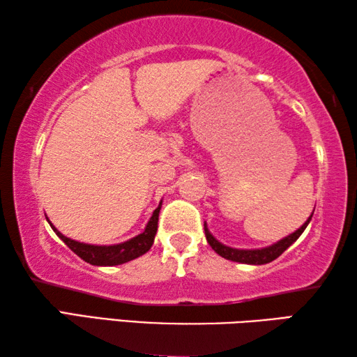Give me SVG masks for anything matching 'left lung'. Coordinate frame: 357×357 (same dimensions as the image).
Segmentation results:
<instances>
[{"label":"left lung","instance_id":"1","mask_svg":"<svg viewBox=\"0 0 357 357\" xmlns=\"http://www.w3.org/2000/svg\"><path fill=\"white\" fill-rule=\"evenodd\" d=\"M315 211V209H313ZM312 215L313 213L309 215V219H307L302 225L293 231L291 234H288V236L282 238L277 241V243L271 244V245H266L261 247V249H236V247H229L222 244L220 241H217L213 233L209 231V228L206 223H204V234H206V239L209 245L213 247L215 253H219L220 257L229 259V261H236V263H243V264H266V263H271L274 261L275 258H279L283 252H285L289 245L294 244L298 238L301 236L302 233H304V229L309 225L310 220H312Z\"/></svg>","mask_w":357,"mask_h":357}]
</instances>
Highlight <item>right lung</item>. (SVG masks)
Wrapping results in <instances>:
<instances>
[{"label": "right lung", "instance_id": "right-lung-1", "mask_svg": "<svg viewBox=\"0 0 357 357\" xmlns=\"http://www.w3.org/2000/svg\"><path fill=\"white\" fill-rule=\"evenodd\" d=\"M160 208H162V202L159 203V206L154 209L153 215H151L146 227H144V229L140 234L124 241V243L110 244V245L86 244V243H80V241L70 239L68 236H64L61 231H58L56 227L48 220V217H47V222L50 223V227L53 231L56 233V236L61 239L72 252L77 253L83 261H86L93 266H118L142 257L143 253H146L151 249L157 233V222H159Z\"/></svg>", "mask_w": 357, "mask_h": 357}]
</instances>
